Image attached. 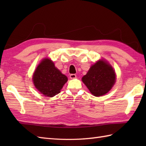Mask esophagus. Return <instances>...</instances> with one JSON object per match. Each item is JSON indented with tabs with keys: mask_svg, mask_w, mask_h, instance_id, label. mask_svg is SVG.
<instances>
[{
	"mask_svg": "<svg viewBox=\"0 0 146 146\" xmlns=\"http://www.w3.org/2000/svg\"><path fill=\"white\" fill-rule=\"evenodd\" d=\"M70 78L71 79H75L76 78V75H75V74H71V75H70Z\"/></svg>",
	"mask_w": 146,
	"mask_h": 146,
	"instance_id": "obj_1",
	"label": "esophagus"
}]
</instances>
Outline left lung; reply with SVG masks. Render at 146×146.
Listing matches in <instances>:
<instances>
[{
    "label": "left lung",
    "instance_id": "1",
    "mask_svg": "<svg viewBox=\"0 0 146 146\" xmlns=\"http://www.w3.org/2000/svg\"><path fill=\"white\" fill-rule=\"evenodd\" d=\"M82 80L92 95L100 97L112 88L115 83L116 74L107 61L101 60L92 65Z\"/></svg>",
    "mask_w": 146,
    "mask_h": 146
}]
</instances>
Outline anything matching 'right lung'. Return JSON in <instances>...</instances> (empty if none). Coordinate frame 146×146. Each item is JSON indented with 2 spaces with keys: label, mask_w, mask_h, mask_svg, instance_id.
Here are the masks:
<instances>
[{
  "label": "right lung",
  "mask_w": 146,
  "mask_h": 146,
  "mask_svg": "<svg viewBox=\"0 0 146 146\" xmlns=\"http://www.w3.org/2000/svg\"><path fill=\"white\" fill-rule=\"evenodd\" d=\"M33 81L37 90L44 97H52L60 92L68 78L55 67L50 59L44 58L37 66Z\"/></svg>",
  "instance_id": "right-lung-1"
}]
</instances>
